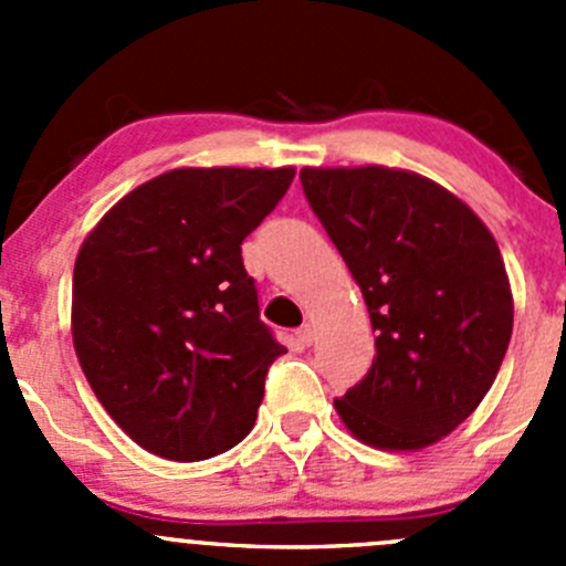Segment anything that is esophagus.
<instances>
[{"mask_svg":"<svg viewBox=\"0 0 566 566\" xmlns=\"http://www.w3.org/2000/svg\"><path fill=\"white\" fill-rule=\"evenodd\" d=\"M295 336H298L301 345H312V342H315V328H312V325H301V328L295 331Z\"/></svg>","mask_w":566,"mask_h":566,"instance_id":"1","label":"esophagus"}]
</instances>
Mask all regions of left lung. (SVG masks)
<instances>
[{
    "label": "left lung",
    "mask_w": 566,
    "mask_h": 566,
    "mask_svg": "<svg viewBox=\"0 0 566 566\" xmlns=\"http://www.w3.org/2000/svg\"><path fill=\"white\" fill-rule=\"evenodd\" d=\"M301 186L367 301L375 358L334 399L358 441L432 447L476 410L512 336L495 238L430 177L389 167H304Z\"/></svg>",
    "instance_id": "left-lung-1"
}]
</instances>
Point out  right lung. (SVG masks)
<instances>
[{
    "label": "right lung",
    "instance_id": "obj_1",
    "mask_svg": "<svg viewBox=\"0 0 566 566\" xmlns=\"http://www.w3.org/2000/svg\"><path fill=\"white\" fill-rule=\"evenodd\" d=\"M295 169L182 167L142 182L95 224L73 268L84 378L142 449L208 460L254 427L287 347L260 319L241 243Z\"/></svg>",
    "mask_w": 566,
    "mask_h": 566
}]
</instances>
